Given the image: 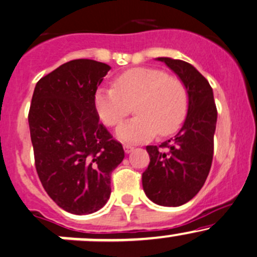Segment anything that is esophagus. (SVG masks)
Segmentation results:
<instances>
[{
	"label": "esophagus",
	"instance_id": "esophagus-1",
	"mask_svg": "<svg viewBox=\"0 0 257 257\" xmlns=\"http://www.w3.org/2000/svg\"><path fill=\"white\" fill-rule=\"evenodd\" d=\"M123 149H124V152H125V154H131V152L134 150V146L125 144V145L123 146Z\"/></svg>",
	"mask_w": 257,
	"mask_h": 257
}]
</instances>
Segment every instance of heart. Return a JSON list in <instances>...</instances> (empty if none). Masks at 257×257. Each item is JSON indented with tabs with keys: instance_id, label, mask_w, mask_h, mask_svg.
<instances>
[{
	"instance_id": "obj_1",
	"label": "heart",
	"mask_w": 257,
	"mask_h": 257,
	"mask_svg": "<svg viewBox=\"0 0 257 257\" xmlns=\"http://www.w3.org/2000/svg\"><path fill=\"white\" fill-rule=\"evenodd\" d=\"M114 87H101L94 97L98 117L115 125L134 106L135 117L115 131L119 140L142 143L160 135L174 133L184 120L188 92L179 79L154 68H132L114 79Z\"/></svg>"
}]
</instances>
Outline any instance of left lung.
Masks as SVG:
<instances>
[{
    "instance_id": "obj_1",
    "label": "left lung",
    "mask_w": 257,
    "mask_h": 257,
    "mask_svg": "<svg viewBox=\"0 0 257 257\" xmlns=\"http://www.w3.org/2000/svg\"><path fill=\"white\" fill-rule=\"evenodd\" d=\"M156 60L166 63L184 84L188 113L174 138L159 148L146 146L150 163L143 173V188L155 204L177 207L190 201L207 178L213 157L217 108L212 87L195 67L170 57Z\"/></svg>"
}]
</instances>
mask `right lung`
Here are the masks:
<instances>
[{"label": "right lung", "instance_id": "right-lung-1", "mask_svg": "<svg viewBox=\"0 0 257 257\" xmlns=\"http://www.w3.org/2000/svg\"><path fill=\"white\" fill-rule=\"evenodd\" d=\"M111 69L94 60H73L36 83L29 109L35 167L46 193L73 215L106 205L111 173L124 159L122 144L98 122L94 97Z\"/></svg>", "mask_w": 257, "mask_h": 257}]
</instances>
